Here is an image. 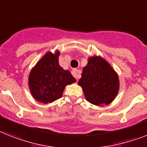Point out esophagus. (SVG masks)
<instances>
[{
  "mask_svg": "<svg viewBox=\"0 0 147 147\" xmlns=\"http://www.w3.org/2000/svg\"><path fill=\"white\" fill-rule=\"evenodd\" d=\"M72 75L74 76L76 79H78L80 77V74H79V71L78 70H76V69H74L72 71Z\"/></svg>",
  "mask_w": 147,
  "mask_h": 147,
  "instance_id": "esophagus-1",
  "label": "esophagus"
}]
</instances>
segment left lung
<instances>
[{"label":"left lung","mask_w":147,"mask_h":147,"mask_svg":"<svg viewBox=\"0 0 147 147\" xmlns=\"http://www.w3.org/2000/svg\"><path fill=\"white\" fill-rule=\"evenodd\" d=\"M78 84L82 88L86 100L97 106L112 102L119 88L117 74L107 61L99 56L88 59Z\"/></svg>","instance_id":"1"}]
</instances>
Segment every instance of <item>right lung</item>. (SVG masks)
Listing matches in <instances>:
<instances>
[{
    "label": "right lung",
    "instance_id": "right-lung-1",
    "mask_svg": "<svg viewBox=\"0 0 147 147\" xmlns=\"http://www.w3.org/2000/svg\"><path fill=\"white\" fill-rule=\"evenodd\" d=\"M59 51L47 53L31 70L28 85L32 96L41 103L53 102L62 97L67 85L76 82L70 71L59 64Z\"/></svg>",
    "mask_w": 147,
    "mask_h": 147
}]
</instances>
